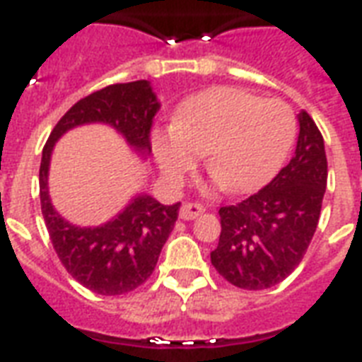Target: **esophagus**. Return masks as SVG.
<instances>
[{
    "label": "esophagus",
    "mask_w": 362,
    "mask_h": 362,
    "mask_svg": "<svg viewBox=\"0 0 362 362\" xmlns=\"http://www.w3.org/2000/svg\"><path fill=\"white\" fill-rule=\"evenodd\" d=\"M204 212V209L197 203H186L180 209V218L182 220H195L197 216H201Z\"/></svg>",
    "instance_id": "obj_1"
}]
</instances>
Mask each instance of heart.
Wrapping results in <instances>:
<instances>
[{
	"label": "heart",
	"instance_id": "b5f03b06",
	"mask_svg": "<svg viewBox=\"0 0 362 362\" xmlns=\"http://www.w3.org/2000/svg\"><path fill=\"white\" fill-rule=\"evenodd\" d=\"M295 133L297 122L287 103L218 86L186 99L173 125L153 131L152 150L170 182H180L206 152L216 178L229 192L246 193L278 170Z\"/></svg>",
	"mask_w": 362,
	"mask_h": 362
}]
</instances>
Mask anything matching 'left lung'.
Returning a JSON list of instances; mask_svg holds the SVG:
<instances>
[{
    "instance_id": "obj_1",
    "label": "left lung",
    "mask_w": 362,
    "mask_h": 362,
    "mask_svg": "<svg viewBox=\"0 0 362 362\" xmlns=\"http://www.w3.org/2000/svg\"><path fill=\"white\" fill-rule=\"evenodd\" d=\"M291 161L242 203L221 206L220 242L210 261L240 289H267L297 269L320 221L327 187L325 142L306 110L298 115Z\"/></svg>"
}]
</instances>
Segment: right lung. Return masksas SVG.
<instances>
[{"label": "right lung", "mask_w": 362, "mask_h": 362, "mask_svg": "<svg viewBox=\"0 0 362 362\" xmlns=\"http://www.w3.org/2000/svg\"><path fill=\"white\" fill-rule=\"evenodd\" d=\"M158 110L159 101L148 81L112 84L73 105L42 148L39 197L52 246L67 272L99 295H124L150 278L161 247L175 227L180 203L161 204L152 195L139 193L120 214L103 226H73L54 209L48 195V167L54 144L73 127L107 124L136 153L146 158L152 152L150 129Z\"/></svg>", "instance_id": "add662e5"}]
</instances>
